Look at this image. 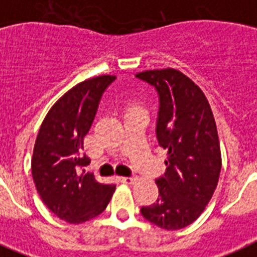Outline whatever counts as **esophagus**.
Listing matches in <instances>:
<instances>
[{
    "instance_id": "esophagus-1",
    "label": "esophagus",
    "mask_w": 257,
    "mask_h": 257,
    "mask_svg": "<svg viewBox=\"0 0 257 257\" xmlns=\"http://www.w3.org/2000/svg\"><path fill=\"white\" fill-rule=\"evenodd\" d=\"M135 177H133V176H128V177H120V181L123 182V184H134V181H135Z\"/></svg>"
}]
</instances>
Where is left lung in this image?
<instances>
[{
    "label": "left lung",
    "mask_w": 257,
    "mask_h": 257,
    "mask_svg": "<svg viewBox=\"0 0 257 257\" xmlns=\"http://www.w3.org/2000/svg\"><path fill=\"white\" fill-rule=\"evenodd\" d=\"M159 95L156 138L168 151L164 176L156 179L159 198L141 213L164 230H180L200 217L219 179L217 124L206 97L177 69L138 73Z\"/></svg>",
    "instance_id": "1"
}]
</instances>
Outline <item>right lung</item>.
<instances>
[{
	"label": "right lung",
	"mask_w": 257,
	"mask_h": 257,
	"mask_svg": "<svg viewBox=\"0 0 257 257\" xmlns=\"http://www.w3.org/2000/svg\"><path fill=\"white\" fill-rule=\"evenodd\" d=\"M115 78L98 76L68 90L51 107L35 141L31 172L38 193L55 215L69 223L99 215L115 190L114 184H101L82 169L90 163L82 152L84 138L103 92Z\"/></svg>",
	"instance_id": "1"
}]
</instances>
